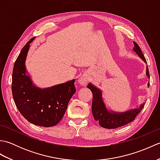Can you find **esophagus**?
I'll return each mask as SVG.
<instances>
[{
	"label": "esophagus",
	"mask_w": 160,
	"mask_h": 160,
	"mask_svg": "<svg viewBox=\"0 0 160 160\" xmlns=\"http://www.w3.org/2000/svg\"><path fill=\"white\" fill-rule=\"evenodd\" d=\"M89 82V77L87 74H84L81 76L79 79H78V82H79L81 85L82 86H85L87 85V84Z\"/></svg>",
	"instance_id": "esophagus-1"
}]
</instances>
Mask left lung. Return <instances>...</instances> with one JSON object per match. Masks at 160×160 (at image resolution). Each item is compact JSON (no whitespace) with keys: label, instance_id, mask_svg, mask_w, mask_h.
Segmentation results:
<instances>
[{"label":"left lung","instance_id":"left-lung-1","mask_svg":"<svg viewBox=\"0 0 160 160\" xmlns=\"http://www.w3.org/2000/svg\"><path fill=\"white\" fill-rule=\"evenodd\" d=\"M133 44L134 47L132 49L143 60L145 63L147 64L145 57L142 52L140 47L135 42H133ZM146 74H147L148 78H150L148 68L147 66ZM149 85H150V82L148 83V87H149ZM87 88L89 89L93 93L92 113L93 115L94 119L96 121H98L99 124L103 128L108 129L116 128L130 123V122L135 120V118L140 113L144 107V103L141 104L139 108L128 110L124 112V113H117V112L113 111L111 112L107 110L106 105L104 104L103 99L102 98V91L91 83L88 84Z\"/></svg>","mask_w":160,"mask_h":160}]
</instances>
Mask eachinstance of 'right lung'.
Wrapping results in <instances>:
<instances>
[{
	"label": "right lung",
	"instance_id": "1",
	"mask_svg": "<svg viewBox=\"0 0 160 160\" xmlns=\"http://www.w3.org/2000/svg\"><path fill=\"white\" fill-rule=\"evenodd\" d=\"M24 46L17 58L12 73V96L16 106L27 120L40 127H50L62 120L69 102L76 93L75 80L40 89L33 84L26 74L25 60L29 44Z\"/></svg>",
	"mask_w": 160,
	"mask_h": 160
}]
</instances>
